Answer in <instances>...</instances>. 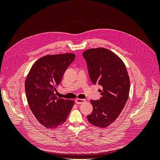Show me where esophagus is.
<instances>
[{"label":"esophagus","instance_id":"34e87169","mask_svg":"<svg viewBox=\"0 0 160 160\" xmlns=\"http://www.w3.org/2000/svg\"><path fill=\"white\" fill-rule=\"evenodd\" d=\"M85 101H86L85 99H79V98H77V99L75 100L76 103L78 104V105H79V104L83 103L85 102Z\"/></svg>","mask_w":160,"mask_h":160}]
</instances>
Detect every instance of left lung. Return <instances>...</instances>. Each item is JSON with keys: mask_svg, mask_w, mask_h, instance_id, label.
Returning <instances> with one entry per match:
<instances>
[{"mask_svg": "<svg viewBox=\"0 0 160 160\" xmlns=\"http://www.w3.org/2000/svg\"><path fill=\"white\" fill-rule=\"evenodd\" d=\"M89 75L93 84L102 86L99 100H91L93 111L88 122L105 128L113 123L122 112L129 98L130 81L126 67L112 51L99 47L83 52Z\"/></svg>", "mask_w": 160, "mask_h": 160, "instance_id": "left-lung-1", "label": "left lung"}]
</instances>
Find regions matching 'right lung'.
Wrapping results in <instances>:
<instances>
[{"label":"right lung","instance_id":"1","mask_svg":"<svg viewBox=\"0 0 160 160\" xmlns=\"http://www.w3.org/2000/svg\"><path fill=\"white\" fill-rule=\"evenodd\" d=\"M73 53L47 55L35 61L25 80L27 99L33 115L43 126L53 129L65 122L74 100L57 98L59 85L67 67L75 60Z\"/></svg>","mask_w":160,"mask_h":160}]
</instances>
